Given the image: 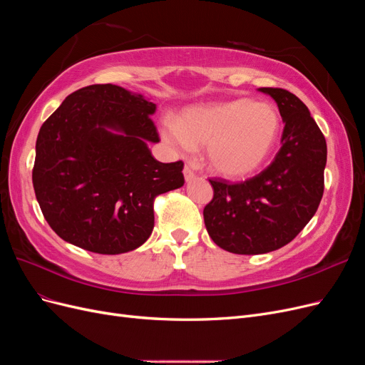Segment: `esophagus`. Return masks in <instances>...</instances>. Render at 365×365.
<instances>
[{
  "mask_svg": "<svg viewBox=\"0 0 365 365\" xmlns=\"http://www.w3.org/2000/svg\"><path fill=\"white\" fill-rule=\"evenodd\" d=\"M184 178H185V181H190V180H193L195 178V170H193V168L192 165H189V164H185L184 165Z\"/></svg>",
  "mask_w": 365,
  "mask_h": 365,
  "instance_id": "34e87169",
  "label": "esophagus"
}]
</instances>
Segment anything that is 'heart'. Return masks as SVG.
I'll return each instance as SVG.
<instances>
[{
    "mask_svg": "<svg viewBox=\"0 0 365 365\" xmlns=\"http://www.w3.org/2000/svg\"><path fill=\"white\" fill-rule=\"evenodd\" d=\"M282 118L272 103L251 98L196 105L165 121V143L185 152L205 146L208 168L225 178H242L260 169L280 134Z\"/></svg>",
    "mask_w": 365,
    "mask_h": 365,
    "instance_id": "heart-1",
    "label": "heart"
}]
</instances>
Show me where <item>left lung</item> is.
<instances>
[{"mask_svg": "<svg viewBox=\"0 0 365 365\" xmlns=\"http://www.w3.org/2000/svg\"><path fill=\"white\" fill-rule=\"evenodd\" d=\"M259 90L279 106L282 148L252 178L208 180L213 200L204 207L210 237L235 254H263L289 244L312 219L324 192L326 138L307 106L283 88Z\"/></svg>", "mask_w": 365, "mask_h": 365, "instance_id": "obj_1", "label": "left lung"}]
</instances>
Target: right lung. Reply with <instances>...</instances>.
I'll return each mask as SVG.
<instances>
[{"label":"right lung","instance_id":"1","mask_svg":"<svg viewBox=\"0 0 365 365\" xmlns=\"http://www.w3.org/2000/svg\"><path fill=\"white\" fill-rule=\"evenodd\" d=\"M155 109L121 86L90 85L43 121L31 180L59 237L98 254L128 252L148 240L155 197L184 184V163H160L148 148L160 141Z\"/></svg>","mask_w":365,"mask_h":365}]
</instances>
